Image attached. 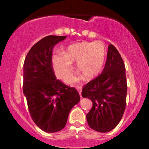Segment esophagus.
<instances>
[{"label":"esophagus","mask_w":149,"mask_h":149,"mask_svg":"<svg viewBox=\"0 0 149 149\" xmlns=\"http://www.w3.org/2000/svg\"><path fill=\"white\" fill-rule=\"evenodd\" d=\"M76 89L79 91V95H80L81 97V89H82V87L81 86H76Z\"/></svg>","instance_id":"obj_1"}]
</instances>
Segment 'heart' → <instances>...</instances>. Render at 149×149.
Returning a JSON list of instances; mask_svg holds the SVG:
<instances>
[{
    "mask_svg": "<svg viewBox=\"0 0 149 149\" xmlns=\"http://www.w3.org/2000/svg\"><path fill=\"white\" fill-rule=\"evenodd\" d=\"M106 57L104 46L100 42H81L69 45L62 54H55L52 56L53 70L57 77L65 80L71 72L72 63H76V68L88 79L97 76L102 68ZM79 78L72 76L68 80L70 84L76 81Z\"/></svg>",
    "mask_w": 149,
    "mask_h": 149,
    "instance_id": "1",
    "label": "heart"
}]
</instances>
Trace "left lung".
Here are the masks:
<instances>
[{
    "mask_svg": "<svg viewBox=\"0 0 149 149\" xmlns=\"http://www.w3.org/2000/svg\"><path fill=\"white\" fill-rule=\"evenodd\" d=\"M127 88L124 62L118 49L110 44L102 73L82 89V97L92 102L86 115L91 129L107 133L118 125L125 109Z\"/></svg>",
    "mask_w": 149,
    "mask_h": 149,
    "instance_id": "1",
    "label": "left lung"
}]
</instances>
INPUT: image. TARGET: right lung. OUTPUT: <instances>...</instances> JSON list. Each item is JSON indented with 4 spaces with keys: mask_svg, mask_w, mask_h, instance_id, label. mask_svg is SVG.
Here are the masks:
<instances>
[{
    "mask_svg": "<svg viewBox=\"0 0 149 149\" xmlns=\"http://www.w3.org/2000/svg\"><path fill=\"white\" fill-rule=\"evenodd\" d=\"M66 36H47L29 51L24 63L23 92L30 115L43 131L64 128L70 109L80 101L79 92L56 79L52 68L54 46Z\"/></svg>",
    "mask_w": 149,
    "mask_h": 149,
    "instance_id": "right-lung-1",
    "label": "right lung"
}]
</instances>
